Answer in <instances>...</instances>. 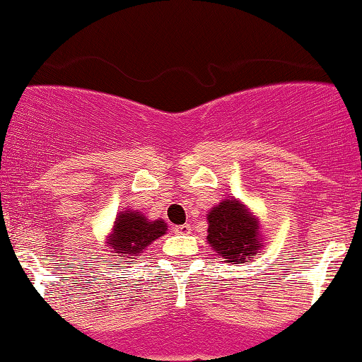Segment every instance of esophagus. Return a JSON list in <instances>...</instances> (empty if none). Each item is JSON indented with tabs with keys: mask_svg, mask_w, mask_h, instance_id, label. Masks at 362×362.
Listing matches in <instances>:
<instances>
[{
	"mask_svg": "<svg viewBox=\"0 0 362 362\" xmlns=\"http://www.w3.org/2000/svg\"><path fill=\"white\" fill-rule=\"evenodd\" d=\"M190 226L189 223H184V226H175L173 227V232H175V234H189L190 232Z\"/></svg>",
	"mask_w": 362,
	"mask_h": 362,
	"instance_id": "esophagus-1",
	"label": "esophagus"
}]
</instances>
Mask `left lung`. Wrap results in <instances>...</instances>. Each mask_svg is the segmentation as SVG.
<instances>
[{"label":"left lung","instance_id":"1","mask_svg":"<svg viewBox=\"0 0 362 362\" xmlns=\"http://www.w3.org/2000/svg\"><path fill=\"white\" fill-rule=\"evenodd\" d=\"M209 244L227 262H250L260 250L257 221L235 199L223 200L207 215Z\"/></svg>","mask_w":362,"mask_h":362}]
</instances>
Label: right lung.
<instances>
[{
  "mask_svg": "<svg viewBox=\"0 0 362 362\" xmlns=\"http://www.w3.org/2000/svg\"><path fill=\"white\" fill-rule=\"evenodd\" d=\"M167 223L163 221L148 222L145 215L140 212L125 210L118 215L113 226V234L108 237V244L113 252L120 254V257L134 259L130 255H139L150 242L165 234Z\"/></svg>",
  "mask_w": 362,
  "mask_h": 362,
  "instance_id": "right-lung-1",
  "label": "right lung"
}]
</instances>
